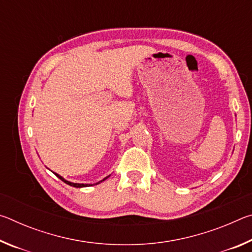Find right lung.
<instances>
[{
  "instance_id": "1",
  "label": "right lung",
  "mask_w": 252,
  "mask_h": 252,
  "mask_svg": "<svg viewBox=\"0 0 252 252\" xmlns=\"http://www.w3.org/2000/svg\"><path fill=\"white\" fill-rule=\"evenodd\" d=\"M55 174V176H57L59 179H61V180L63 181V182H65L66 183V185H69V186H71V187H74V188H84V187H90V186H93V185H88V183H85V185H84V183H74V182H70V181H67V180H65V179L64 178H62L61 176H60V174H58V173H54ZM110 176H108V177H105L104 179H103V180H101V181H99V182H97V183H94V185H99V183L100 182H102V181H104L105 180V179H108Z\"/></svg>"
}]
</instances>
